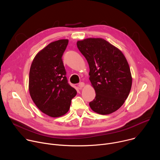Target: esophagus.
<instances>
[{
  "label": "esophagus",
  "mask_w": 160,
  "mask_h": 160,
  "mask_svg": "<svg viewBox=\"0 0 160 160\" xmlns=\"http://www.w3.org/2000/svg\"><path fill=\"white\" fill-rule=\"evenodd\" d=\"M84 85H85V83L83 82H80V83H78V87H80V88L84 87Z\"/></svg>",
  "instance_id": "34e87169"
}]
</instances>
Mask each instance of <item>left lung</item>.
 I'll return each mask as SVG.
<instances>
[{"instance_id": "left-lung-1", "label": "left lung", "mask_w": 160, "mask_h": 160, "mask_svg": "<svg viewBox=\"0 0 160 160\" xmlns=\"http://www.w3.org/2000/svg\"><path fill=\"white\" fill-rule=\"evenodd\" d=\"M77 48L87 59L95 99L89 102L94 112L108 115L118 109L127 99L132 78L123 54L104 39L89 38L78 41Z\"/></svg>"}]
</instances>
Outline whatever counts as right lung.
<instances>
[{
    "instance_id": "right-lung-1",
    "label": "right lung",
    "mask_w": 160,
    "mask_h": 160,
    "mask_svg": "<svg viewBox=\"0 0 160 160\" xmlns=\"http://www.w3.org/2000/svg\"><path fill=\"white\" fill-rule=\"evenodd\" d=\"M68 43L67 39L51 42L36 55L30 67V96L37 108L51 117L66 114L77 95L68 83L62 59Z\"/></svg>"
}]
</instances>
